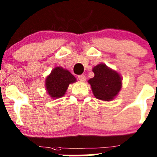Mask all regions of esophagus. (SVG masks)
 Returning <instances> with one entry per match:
<instances>
[{
    "instance_id": "1",
    "label": "esophagus",
    "mask_w": 157,
    "mask_h": 157,
    "mask_svg": "<svg viewBox=\"0 0 157 157\" xmlns=\"http://www.w3.org/2000/svg\"><path fill=\"white\" fill-rule=\"evenodd\" d=\"M78 79L80 81L84 82L85 80H86V77H85L84 75H80V76H78Z\"/></svg>"
}]
</instances>
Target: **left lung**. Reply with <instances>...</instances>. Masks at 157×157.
Wrapping results in <instances>:
<instances>
[{
    "instance_id": "left-lung-1",
    "label": "left lung",
    "mask_w": 157,
    "mask_h": 157,
    "mask_svg": "<svg viewBox=\"0 0 157 157\" xmlns=\"http://www.w3.org/2000/svg\"><path fill=\"white\" fill-rule=\"evenodd\" d=\"M94 77L88 80L95 97L102 101H112L116 97L122 86V78L119 73L103 63L93 68Z\"/></svg>"
}]
</instances>
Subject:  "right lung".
<instances>
[{"mask_svg": "<svg viewBox=\"0 0 157 157\" xmlns=\"http://www.w3.org/2000/svg\"><path fill=\"white\" fill-rule=\"evenodd\" d=\"M75 82H77V79L68 70L62 67H56L47 76L45 86L52 99H58L64 96L69 85Z\"/></svg>", "mask_w": 157, "mask_h": 157, "instance_id": "1", "label": "right lung"}]
</instances>
